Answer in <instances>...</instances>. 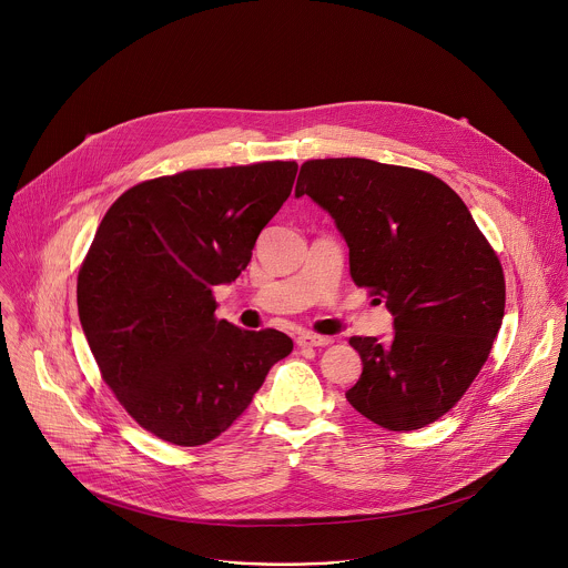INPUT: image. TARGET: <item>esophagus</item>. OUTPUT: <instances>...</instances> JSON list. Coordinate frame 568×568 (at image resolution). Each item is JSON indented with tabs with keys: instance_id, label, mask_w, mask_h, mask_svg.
Returning a JSON list of instances; mask_svg holds the SVG:
<instances>
[{
	"instance_id": "1",
	"label": "esophagus",
	"mask_w": 568,
	"mask_h": 568,
	"mask_svg": "<svg viewBox=\"0 0 568 568\" xmlns=\"http://www.w3.org/2000/svg\"><path fill=\"white\" fill-rule=\"evenodd\" d=\"M335 339L333 337H321V335H312V333H305V335H298L296 337V344L301 348H318V346H331Z\"/></svg>"
}]
</instances>
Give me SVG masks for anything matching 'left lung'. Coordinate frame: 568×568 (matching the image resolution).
<instances>
[{
	"instance_id": "left-lung-1",
	"label": "left lung",
	"mask_w": 568,
	"mask_h": 568,
	"mask_svg": "<svg viewBox=\"0 0 568 568\" xmlns=\"http://www.w3.org/2000/svg\"><path fill=\"white\" fill-rule=\"evenodd\" d=\"M296 197L328 211L351 276L393 314V337H353L362 377L346 397L375 425L438 420L490 355L506 307L501 263L465 202L438 178L342 156L301 166Z\"/></svg>"
}]
</instances>
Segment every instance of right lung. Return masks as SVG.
Returning <instances> with one entry per match:
<instances>
[{
  "label": "right lung",
  "mask_w": 568,
  "mask_h": 568,
  "mask_svg": "<svg viewBox=\"0 0 568 568\" xmlns=\"http://www.w3.org/2000/svg\"><path fill=\"white\" fill-rule=\"evenodd\" d=\"M296 161L141 182L105 213L78 272V314L105 384L150 434L182 447L226 432L287 357L278 331L215 318L292 193Z\"/></svg>",
  "instance_id": "1"
}]
</instances>
